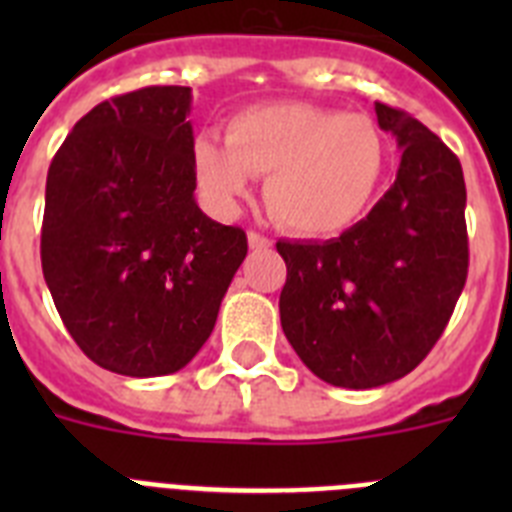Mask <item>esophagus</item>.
<instances>
[{
  "label": "esophagus",
  "mask_w": 512,
  "mask_h": 512,
  "mask_svg": "<svg viewBox=\"0 0 512 512\" xmlns=\"http://www.w3.org/2000/svg\"><path fill=\"white\" fill-rule=\"evenodd\" d=\"M248 246L253 248V251H261V248H269L271 246V241L269 238H266V235H261V233H248Z\"/></svg>",
  "instance_id": "esophagus-1"
}]
</instances>
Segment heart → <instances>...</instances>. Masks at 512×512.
I'll use <instances>...</instances> for the list:
<instances>
[{
  "instance_id": "b5f03b06",
  "label": "heart",
  "mask_w": 512,
  "mask_h": 512,
  "mask_svg": "<svg viewBox=\"0 0 512 512\" xmlns=\"http://www.w3.org/2000/svg\"><path fill=\"white\" fill-rule=\"evenodd\" d=\"M387 166L382 130L369 115L307 102L256 104L225 125V143L200 135L192 169L207 205L230 215L266 176L264 200L284 228L333 235L369 210Z\"/></svg>"
}]
</instances>
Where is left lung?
<instances>
[{"label":"left lung","mask_w":512,"mask_h":512,"mask_svg":"<svg viewBox=\"0 0 512 512\" xmlns=\"http://www.w3.org/2000/svg\"><path fill=\"white\" fill-rule=\"evenodd\" d=\"M402 151L372 212L330 241H279L282 330L315 377L372 390L428 356L467 282V187L459 158L408 112L377 102Z\"/></svg>","instance_id":"obj_1"}]
</instances>
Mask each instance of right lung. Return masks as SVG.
Returning <instances> with one entry per match:
<instances>
[{"label": "right lung", "mask_w": 512, "mask_h": 512, "mask_svg": "<svg viewBox=\"0 0 512 512\" xmlns=\"http://www.w3.org/2000/svg\"><path fill=\"white\" fill-rule=\"evenodd\" d=\"M189 87L97 104L53 156L43 277L94 364L164 377L197 356L248 253L246 233L194 200Z\"/></svg>", "instance_id": "add662e5"}]
</instances>
